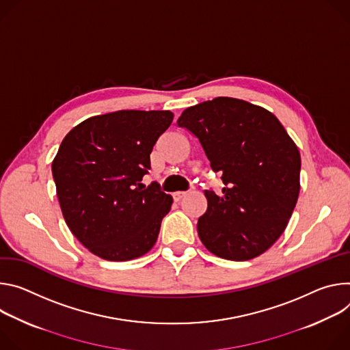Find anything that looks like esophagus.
Listing matches in <instances>:
<instances>
[{"label":"esophagus","instance_id":"34e87169","mask_svg":"<svg viewBox=\"0 0 350 350\" xmlns=\"http://www.w3.org/2000/svg\"><path fill=\"white\" fill-rule=\"evenodd\" d=\"M185 195H186L185 191H175V193H172V198H174L175 202H179Z\"/></svg>","mask_w":350,"mask_h":350}]
</instances>
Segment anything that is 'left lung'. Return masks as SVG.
Wrapping results in <instances>:
<instances>
[{"instance_id": "left-lung-1", "label": "left lung", "mask_w": 350, "mask_h": 350, "mask_svg": "<svg viewBox=\"0 0 350 350\" xmlns=\"http://www.w3.org/2000/svg\"><path fill=\"white\" fill-rule=\"evenodd\" d=\"M178 125L199 139L225 185L219 195L204 190L200 241L225 260L262 254L284 234L299 198L297 146L273 112L232 97L186 108Z\"/></svg>"}]
</instances>
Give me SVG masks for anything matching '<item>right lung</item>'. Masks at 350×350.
<instances>
[{
	"instance_id": "right-lung-1",
	"label": "right lung",
	"mask_w": 350,
	"mask_h": 350,
	"mask_svg": "<svg viewBox=\"0 0 350 350\" xmlns=\"http://www.w3.org/2000/svg\"><path fill=\"white\" fill-rule=\"evenodd\" d=\"M172 120L171 111L122 109L92 116L64 137L53 161L61 211L76 239L100 258L133 260L157 242L172 198L142 179Z\"/></svg>"
}]
</instances>
